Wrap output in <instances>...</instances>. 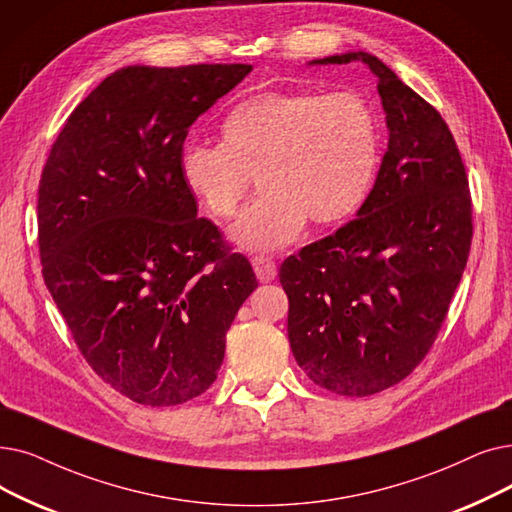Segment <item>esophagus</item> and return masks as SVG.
<instances>
[{"instance_id": "esophagus-1", "label": "esophagus", "mask_w": 512, "mask_h": 512, "mask_svg": "<svg viewBox=\"0 0 512 512\" xmlns=\"http://www.w3.org/2000/svg\"><path fill=\"white\" fill-rule=\"evenodd\" d=\"M253 270H255V276H257L259 282H272L278 274L276 263L268 257H263V255L253 257Z\"/></svg>"}]
</instances>
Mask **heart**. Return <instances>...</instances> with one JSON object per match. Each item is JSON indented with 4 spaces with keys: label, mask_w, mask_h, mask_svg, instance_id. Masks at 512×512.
I'll return each mask as SVG.
<instances>
[{
    "label": "heart",
    "mask_w": 512,
    "mask_h": 512,
    "mask_svg": "<svg viewBox=\"0 0 512 512\" xmlns=\"http://www.w3.org/2000/svg\"><path fill=\"white\" fill-rule=\"evenodd\" d=\"M224 140H190L182 175L213 215L232 217L257 173L263 192L232 228L251 251L295 242L309 217L335 224L353 215L379 161L374 113L353 92H263L230 110Z\"/></svg>",
    "instance_id": "heart-1"
}]
</instances>
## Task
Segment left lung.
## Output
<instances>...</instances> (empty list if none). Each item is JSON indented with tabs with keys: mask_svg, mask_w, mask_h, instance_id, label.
Returning a JSON list of instances; mask_svg holds the SVG:
<instances>
[{
	"mask_svg": "<svg viewBox=\"0 0 512 512\" xmlns=\"http://www.w3.org/2000/svg\"><path fill=\"white\" fill-rule=\"evenodd\" d=\"M379 79L389 144L358 217L280 265L288 341L311 381L366 397L404 381L448 316L473 238L469 180L437 110L366 52Z\"/></svg>",
	"mask_w": 512,
	"mask_h": 512,
	"instance_id": "1",
	"label": "left lung"
}]
</instances>
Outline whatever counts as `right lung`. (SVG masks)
Returning a JSON list of instances; mask_svg holds the SVG:
<instances>
[{"label": "right lung", "mask_w": 512, "mask_h": 512, "mask_svg": "<svg viewBox=\"0 0 512 512\" xmlns=\"http://www.w3.org/2000/svg\"><path fill=\"white\" fill-rule=\"evenodd\" d=\"M251 71L125 66L73 110L43 167V280L85 362L136 404L205 393L257 288L182 175L190 125Z\"/></svg>", "instance_id": "1"}]
</instances>
